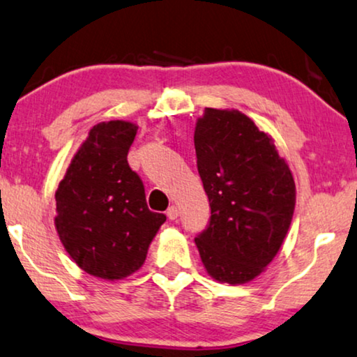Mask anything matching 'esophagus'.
I'll use <instances>...</instances> for the list:
<instances>
[{"instance_id": "esophagus-1", "label": "esophagus", "mask_w": 357, "mask_h": 357, "mask_svg": "<svg viewBox=\"0 0 357 357\" xmlns=\"http://www.w3.org/2000/svg\"><path fill=\"white\" fill-rule=\"evenodd\" d=\"M177 216H178V208L175 206V205L169 206V210H167V218H169V220H177Z\"/></svg>"}]
</instances>
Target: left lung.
Segmentation results:
<instances>
[{
    "label": "left lung",
    "mask_w": 357,
    "mask_h": 357,
    "mask_svg": "<svg viewBox=\"0 0 357 357\" xmlns=\"http://www.w3.org/2000/svg\"><path fill=\"white\" fill-rule=\"evenodd\" d=\"M197 167L211 206L195 238L208 275L246 284L277 256L295 210V182L274 139L238 109L205 108L195 126Z\"/></svg>",
    "instance_id": "8db88e82"
}]
</instances>
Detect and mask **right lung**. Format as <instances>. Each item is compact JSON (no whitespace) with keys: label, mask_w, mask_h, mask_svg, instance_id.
<instances>
[{"label":"right lung","mask_w":357,"mask_h":357,"mask_svg":"<svg viewBox=\"0 0 357 357\" xmlns=\"http://www.w3.org/2000/svg\"><path fill=\"white\" fill-rule=\"evenodd\" d=\"M137 126L100 123L90 129L55 192V229L86 274L119 280L146 261L165 215L147 208L142 180L128 164Z\"/></svg>","instance_id":"right-lung-1"}]
</instances>
